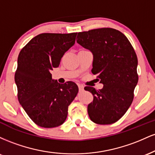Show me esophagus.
I'll list each match as a JSON object with an SVG mask.
<instances>
[{"instance_id": "esophagus-1", "label": "esophagus", "mask_w": 155, "mask_h": 155, "mask_svg": "<svg viewBox=\"0 0 155 155\" xmlns=\"http://www.w3.org/2000/svg\"><path fill=\"white\" fill-rule=\"evenodd\" d=\"M78 86H79V92L83 91V90H84V86H83V85H81V84H79V85H78Z\"/></svg>"}]
</instances>
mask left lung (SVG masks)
<instances>
[{"mask_svg":"<svg viewBox=\"0 0 155 155\" xmlns=\"http://www.w3.org/2000/svg\"><path fill=\"white\" fill-rule=\"evenodd\" d=\"M76 41L92 51V73L104 84L99 90L84 87L93 95L87 107L89 117L96 124L114 123L126 113L134 97L138 81L136 51L123 33L110 28L80 32Z\"/></svg>","mask_w":155,"mask_h":155,"instance_id":"obj_1","label":"left lung"}]
</instances>
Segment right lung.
<instances>
[{
  "mask_svg": "<svg viewBox=\"0 0 155 155\" xmlns=\"http://www.w3.org/2000/svg\"><path fill=\"white\" fill-rule=\"evenodd\" d=\"M76 35L41 33L32 38L19 54L15 75L17 97L27 114L40 127L61 125L79 92L74 82L59 84L51 79V74L74 45Z\"/></svg>",
  "mask_w": 155,
  "mask_h": 155,
  "instance_id": "obj_1",
  "label": "right lung"
}]
</instances>
